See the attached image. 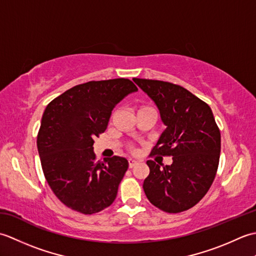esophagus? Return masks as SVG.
I'll return each instance as SVG.
<instances>
[{
  "instance_id": "esophagus-1",
  "label": "esophagus",
  "mask_w": 256,
  "mask_h": 256,
  "mask_svg": "<svg viewBox=\"0 0 256 256\" xmlns=\"http://www.w3.org/2000/svg\"><path fill=\"white\" fill-rule=\"evenodd\" d=\"M138 164V162L136 160H128V167L130 168H133L135 165Z\"/></svg>"
}]
</instances>
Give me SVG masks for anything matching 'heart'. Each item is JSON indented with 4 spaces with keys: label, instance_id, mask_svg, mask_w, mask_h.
I'll use <instances>...</instances> for the list:
<instances>
[{
    "label": "heart",
    "instance_id": "b5f03b06",
    "mask_svg": "<svg viewBox=\"0 0 256 256\" xmlns=\"http://www.w3.org/2000/svg\"><path fill=\"white\" fill-rule=\"evenodd\" d=\"M150 108H153L152 106H140V108H138V111H144V110H150Z\"/></svg>",
    "mask_w": 256,
    "mask_h": 256
}]
</instances>
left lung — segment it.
I'll return each mask as SVG.
<instances>
[{
	"mask_svg": "<svg viewBox=\"0 0 256 256\" xmlns=\"http://www.w3.org/2000/svg\"><path fill=\"white\" fill-rule=\"evenodd\" d=\"M158 108L166 125L153 155L172 156V165L148 160L150 175L143 189L160 210L178 214L204 198L218 170L221 135L210 106L178 84L134 78Z\"/></svg>",
	"mask_w": 256,
	"mask_h": 256,
	"instance_id": "obj_1",
	"label": "left lung"
}]
</instances>
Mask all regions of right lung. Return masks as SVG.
I'll return each mask as SVG.
<instances>
[{
  "instance_id": "add662e5",
  "label": "right lung",
  "mask_w": 256,
  "mask_h": 256,
  "mask_svg": "<svg viewBox=\"0 0 256 256\" xmlns=\"http://www.w3.org/2000/svg\"><path fill=\"white\" fill-rule=\"evenodd\" d=\"M135 91L136 86L124 78L89 81L46 106L38 154L48 184L68 208L92 214L116 199L128 162L120 156L96 162L94 138L106 130L114 106Z\"/></svg>"
}]
</instances>
